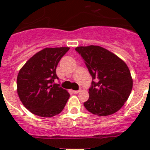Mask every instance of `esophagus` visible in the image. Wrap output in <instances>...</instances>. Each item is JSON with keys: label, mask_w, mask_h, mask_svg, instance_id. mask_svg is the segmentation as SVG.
Segmentation results:
<instances>
[{"label": "esophagus", "mask_w": 150, "mask_h": 150, "mask_svg": "<svg viewBox=\"0 0 150 150\" xmlns=\"http://www.w3.org/2000/svg\"><path fill=\"white\" fill-rule=\"evenodd\" d=\"M72 93L74 94H77V93H79V90H73Z\"/></svg>", "instance_id": "obj_1"}]
</instances>
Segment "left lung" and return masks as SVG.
<instances>
[{
	"mask_svg": "<svg viewBox=\"0 0 150 150\" xmlns=\"http://www.w3.org/2000/svg\"><path fill=\"white\" fill-rule=\"evenodd\" d=\"M75 50L82 57L93 79L85 107L98 116L118 111L132 89V79L127 64L99 46L78 47Z\"/></svg>",
	"mask_w": 150,
	"mask_h": 150,
	"instance_id": "left-lung-1",
	"label": "left lung"
}]
</instances>
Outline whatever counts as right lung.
Instances as JSON below:
<instances>
[{
  "label": "right lung",
  "mask_w": 150,
  "mask_h": 150,
  "mask_svg": "<svg viewBox=\"0 0 150 150\" xmlns=\"http://www.w3.org/2000/svg\"><path fill=\"white\" fill-rule=\"evenodd\" d=\"M69 47L45 48L32 57L20 69L17 92L25 107L33 114L51 117L63 110L70 94L54 83L56 68Z\"/></svg>",
  "instance_id": "add662e5"
}]
</instances>
